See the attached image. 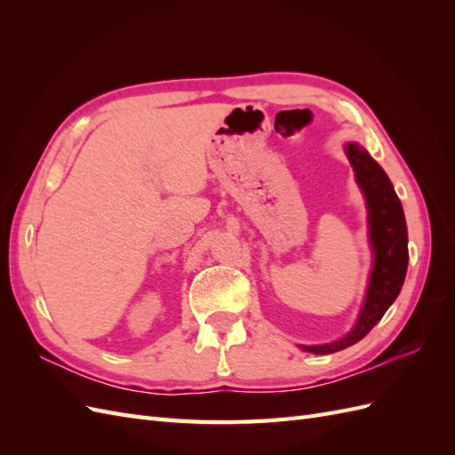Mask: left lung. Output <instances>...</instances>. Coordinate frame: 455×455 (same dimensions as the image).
<instances>
[{"label":"left lung","mask_w":455,"mask_h":455,"mask_svg":"<svg viewBox=\"0 0 455 455\" xmlns=\"http://www.w3.org/2000/svg\"><path fill=\"white\" fill-rule=\"evenodd\" d=\"M346 154L363 189L368 209V233L374 251L370 283L359 319L347 336L324 346H301L315 355H328L361 341L391 307L404 284L408 269V231L403 204L398 201L389 176L356 142L346 144Z\"/></svg>","instance_id":"8db88e82"}]
</instances>
